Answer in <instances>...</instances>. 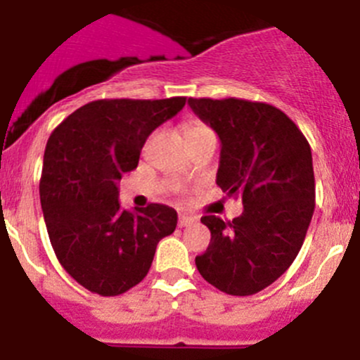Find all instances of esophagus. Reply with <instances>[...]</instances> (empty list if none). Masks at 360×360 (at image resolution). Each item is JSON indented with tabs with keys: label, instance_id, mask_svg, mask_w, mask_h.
Segmentation results:
<instances>
[{
	"label": "esophagus",
	"instance_id": "1",
	"mask_svg": "<svg viewBox=\"0 0 360 360\" xmlns=\"http://www.w3.org/2000/svg\"><path fill=\"white\" fill-rule=\"evenodd\" d=\"M195 222H198V219H195V217L185 215V213H181V215L179 217V226H180V227H188V226H194Z\"/></svg>",
	"mask_w": 360,
	"mask_h": 360
}]
</instances>
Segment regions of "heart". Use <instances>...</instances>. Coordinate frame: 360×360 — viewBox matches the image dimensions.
<instances>
[{
	"label": "heart",
	"instance_id": "heart-1",
	"mask_svg": "<svg viewBox=\"0 0 360 360\" xmlns=\"http://www.w3.org/2000/svg\"><path fill=\"white\" fill-rule=\"evenodd\" d=\"M184 133H185V138H187L188 145L194 143V141L201 140V138H206V136H215L213 134V131L210 129L206 124L202 122H191L187 124V126L184 127Z\"/></svg>",
	"mask_w": 360,
	"mask_h": 360
}]
</instances>
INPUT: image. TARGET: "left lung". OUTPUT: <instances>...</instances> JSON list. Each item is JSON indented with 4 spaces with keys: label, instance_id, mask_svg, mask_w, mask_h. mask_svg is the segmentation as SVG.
<instances>
[{
    "label": "left lung",
    "instance_id": "8db88e82",
    "mask_svg": "<svg viewBox=\"0 0 360 360\" xmlns=\"http://www.w3.org/2000/svg\"><path fill=\"white\" fill-rule=\"evenodd\" d=\"M188 105L222 143L217 185L243 201L233 222L201 217L212 240L195 268L222 292L252 296L300 254L315 210L311 148L300 127L268 103L188 98Z\"/></svg>",
    "mask_w": 360,
    "mask_h": 360
}]
</instances>
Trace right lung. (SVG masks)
Segmentation results:
<instances>
[{
    "mask_svg": "<svg viewBox=\"0 0 360 360\" xmlns=\"http://www.w3.org/2000/svg\"><path fill=\"white\" fill-rule=\"evenodd\" d=\"M185 106L168 99H98L52 131L40 201L56 257L68 275L99 296H119L147 276L176 212L150 202L120 210L117 181L138 166L148 134Z\"/></svg>",
    "mask_w": 360,
    "mask_h": 360,
    "instance_id": "right-lung-1",
    "label": "right lung"
}]
</instances>
